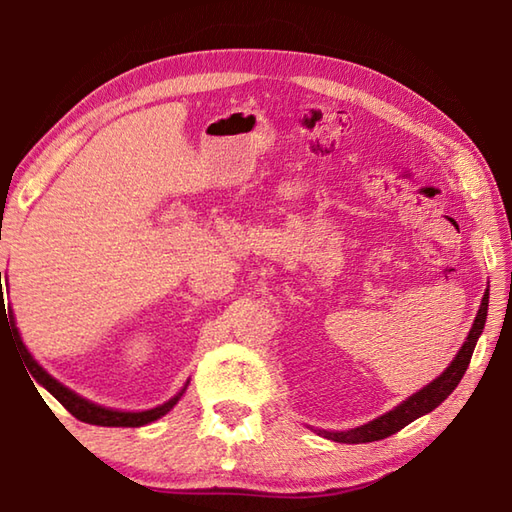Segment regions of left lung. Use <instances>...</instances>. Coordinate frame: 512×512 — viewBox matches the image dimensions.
I'll return each instance as SVG.
<instances>
[{
  "mask_svg": "<svg viewBox=\"0 0 512 512\" xmlns=\"http://www.w3.org/2000/svg\"><path fill=\"white\" fill-rule=\"evenodd\" d=\"M488 298H490V293H488V289H485L481 307H479V314H476V318H474L470 334H467L463 348L458 350L454 361L449 363L443 375L433 379L431 384L422 388V391L413 393L409 400H404L400 406H395L393 411L379 415L377 420H372L368 424H361V427H354V429H348V431H318L320 436L327 438V440H334V443H348V445L372 443V440H381V438L393 436V433L404 429L406 424L418 420L420 415L431 413L438 404H443L447 397L452 395L454 388L458 386V381L463 379L467 366H470L474 345H476V341H479V336L483 332L485 318H488Z\"/></svg>",
  "mask_w": 512,
  "mask_h": 512,
  "instance_id": "left-lung-1",
  "label": "left lung"
}]
</instances>
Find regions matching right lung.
Masks as SVG:
<instances>
[{
  "mask_svg": "<svg viewBox=\"0 0 512 512\" xmlns=\"http://www.w3.org/2000/svg\"><path fill=\"white\" fill-rule=\"evenodd\" d=\"M0 287H2V273H0ZM0 291H2V289H0ZM0 296H2V293H0ZM0 311H2V316L6 314L4 300H2ZM8 316H13V314H8ZM11 329H13L17 350H20L24 363H27L31 377L36 379L40 386H45L47 391H49L51 395H54L56 400H58L60 404H63L65 409H67L69 413H72L76 420H81V422L99 424V427H144V424H149V422H153V420L162 418V415H167V413L173 409V406L178 404L180 395H183L185 388H187V384H185L183 391H180L176 397H171L169 402L155 406V409H149V411H115V409H106V406L94 404V402H90V400H85V397L76 395L74 391H69L67 386H63V384H60V381H56L54 377H51L49 372H47L45 368H42L36 359L31 357V352L27 350V345H24L22 339H20V332H17L15 323H11ZM31 384H33V381H31Z\"/></svg>",
  "mask_w": 512,
  "mask_h": 512,
  "instance_id": "right-lung-1",
  "label": "right lung"
}]
</instances>
